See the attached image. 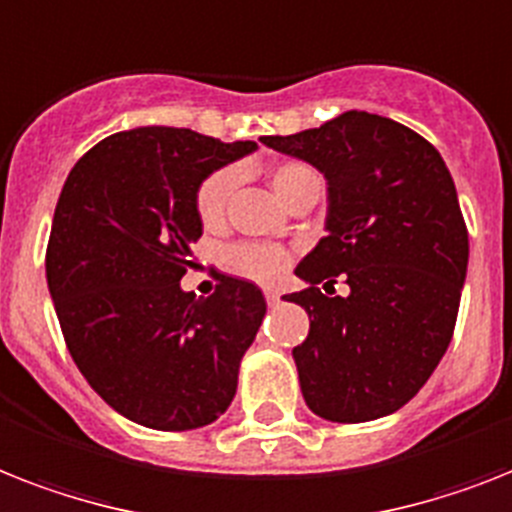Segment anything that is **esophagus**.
Returning <instances> with one entry per match:
<instances>
[{
  "label": "esophagus",
  "mask_w": 512,
  "mask_h": 512,
  "mask_svg": "<svg viewBox=\"0 0 512 512\" xmlns=\"http://www.w3.org/2000/svg\"><path fill=\"white\" fill-rule=\"evenodd\" d=\"M265 299H268V305H278V299H281V294H278V289L268 286V289H265Z\"/></svg>",
  "instance_id": "1"
}]
</instances>
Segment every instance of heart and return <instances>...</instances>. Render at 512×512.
I'll use <instances>...</instances> for the list:
<instances>
[{
	"label": "heart",
	"instance_id": "1",
	"mask_svg": "<svg viewBox=\"0 0 512 512\" xmlns=\"http://www.w3.org/2000/svg\"><path fill=\"white\" fill-rule=\"evenodd\" d=\"M315 178V173L307 168L305 162H278L270 168V186L276 191L278 197L289 199L299 186ZM236 184V173L228 168H220L199 184L197 197H194V207H197L199 220L205 226H215L220 223L223 213H226V202L231 197V189ZM223 265L236 276L249 278V281H260V284H270L276 281L289 265V252L278 244H257V242H244L234 244L226 249L223 255Z\"/></svg>",
	"mask_w": 512,
	"mask_h": 512
}]
</instances>
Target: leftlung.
Masks as SVG:
<instances>
[{"instance_id":"obj_1","label":"left lung","mask_w":512,"mask_h":512,"mask_svg":"<svg viewBox=\"0 0 512 512\" xmlns=\"http://www.w3.org/2000/svg\"><path fill=\"white\" fill-rule=\"evenodd\" d=\"M326 176V236L297 265L310 331L294 347L307 407L376 421L429 381L450 347L468 270V228L442 155L397 120L350 110L321 128L263 136ZM344 275L347 298L317 289Z\"/></svg>"}]
</instances>
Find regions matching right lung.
<instances>
[{
    "mask_svg": "<svg viewBox=\"0 0 512 512\" xmlns=\"http://www.w3.org/2000/svg\"><path fill=\"white\" fill-rule=\"evenodd\" d=\"M255 149L189 128H134L91 147L62 186L49 294L78 371L128 421L189 431L234 400L263 292L220 273L215 292L197 297L181 278L202 236L199 184Z\"/></svg>",
    "mask_w": 512,
    "mask_h": 512,
    "instance_id": "obj_1",
    "label": "right lung"
}]
</instances>
